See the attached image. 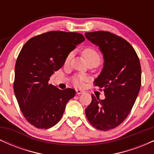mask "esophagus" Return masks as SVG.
<instances>
[{"label":"esophagus","mask_w":154,"mask_h":154,"mask_svg":"<svg viewBox=\"0 0 154 154\" xmlns=\"http://www.w3.org/2000/svg\"><path fill=\"white\" fill-rule=\"evenodd\" d=\"M76 92H77V94H78V95L82 94V93H84V91H82V90H77V91H76Z\"/></svg>","instance_id":"1"}]
</instances>
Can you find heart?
<instances>
[{
	"label": "heart",
	"mask_w": 154,
	"mask_h": 154,
	"mask_svg": "<svg viewBox=\"0 0 154 154\" xmlns=\"http://www.w3.org/2000/svg\"><path fill=\"white\" fill-rule=\"evenodd\" d=\"M83 56H84L85 59L86 60L87 63L90 62V61H97V62L99 63L100 60V54L97 52V51H95L93 48H85L82 51ZM72 55V53H70L68 56H66V60H65V63H68L71 60ZM85 77H83V76H75L73 78V82L77 87H80L82 85L83 81H85Z\"/></svg>",
	"instance_id": "heart-1"
}]
</instances>
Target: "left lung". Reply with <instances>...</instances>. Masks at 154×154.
Returning <instances> with one entry per match:
<instances>
[{
  "instance_id": "1",
  "label": "left lung",
  "mask_w": 154,
  "mask_h": 154,
  "mask_svg": "<svg viewBox=\"0 0 154 154\" xmlns=\"http://www.w3.org/2000/svg\"><path fill=\"white\" fill-rule=\"evenodd\" d=\"M85 38L99 47L103 66L95 85L103 88L105 99L92 95L86 108L89 122L98 130L116 128L129 115L141 85V67L135 51L125 39L109 32H85Z\"/></svg>"
}]
</instances>
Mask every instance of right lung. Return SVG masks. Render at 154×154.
<instances>
[{
    "label": "right lung",
    "instance_id": "obj_1",
    "mask_svg": "<svg viewBox=\"0 0 154 154\" xmlns=\"http://www.w3.org/2000/svg\"><path fill=\"white\" fill-rule=\"evenodd\" d=\"M83 41L79 33L52 31L29 39L22 47L15 65L14 90L23 115L35 128L54 126L75 96L74 89L61 91L48 81Z\"/></svg>",
    "mask_w": 154,
    "mask_h": 154
}]
</instances>
